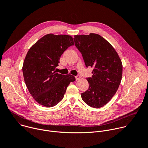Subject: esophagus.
<instances>
[{
  "label": "esophagus",
  "instance_id": "34e87169",
  "mask_svg": "<svg viewBox=\"0 0 148 148\" xmlns=\"http://www.w3.org/2000/svg\"><path fill=\"white\" fill-rule=\"evenodd\" d=\"M75 78H76V80H78V79H80V78H81L80 75H78L75 76Z\"/></svg>",
  "mask_w": 148,
  "mask_h": 148
}]
</instances>
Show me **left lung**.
<instances>
[{
  "instance_id": "left-lung-1",
  "label": "left lung",
  "mask_w": 148,
  "mask_h": 148,
  "mask_svg": "<svg viewBox=\"0 0 148 148\" xmlns=\"http://www.w3.org/2000/svg\"><path fill=\"white\" fill-rule=\"evenodd\" d=\"M74 40L86 67L93 68L92 77L87 78L89 88L81 98L89 106L101 108L118 89L122 76L121 60L112 46L98 34L75 35Z\"/></svg>"
}]
</instances>
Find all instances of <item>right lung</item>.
I'll use <instances>...</instances> for the list:
<instances>
[{
  "label": "right lung",
  "instance_id": "1",
  "mask_svg": "<svg viewBox=\"0 0 148 148\" xmlns=\"http://www.w3.org/2000/svg\"><path fill=\"white\" fill-rule=\"evenodd\" d=\"M74 45L71 36L47 34L28 51L22 71L26 87L34 99L46 107H52L64 97L67 87L75 81L71 74L56 73L62 54Z\"/></svg>",
  "mask_w": 148,
  "mask_h": 148
}]
</instances>
